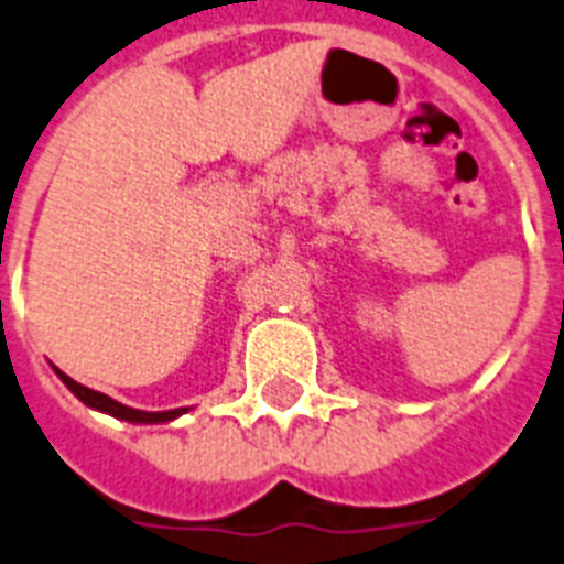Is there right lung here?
<instances>
[{
	"label": "right lung",
	"mask_w": 564,
	"mask_h": 564,
	"mask_svg": "<svg viewBox=\"0 0 564 564\" xmlns=\"http://www.w3.org/2000/svg\"><path fill=\"white\" fill-rule=\"evenodd\" d=\"M59 380H63L68 389H72L77 398L86 403V406L91 409H100V412H109V415L120 417V421H132V423H164V421H172V417H178L184 409H170V412H141V409H129L123 406V403H118V400H111L109 394L104 392H95V389H88V386H80L77 380H72L68 375H63V371L57 369Z\"/></svg>",
	"instance_id": "add662e5"
}]
</instances>
